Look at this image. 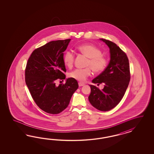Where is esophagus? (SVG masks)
<instances>
[{"mask_svg": "<svg viewBox=\"0 0 154 154\" xmlns=\"http://www.w3.org/2000/svg\"><path fill=\"white\" fill-rule=\"evenodd\" d=\"M84 85H85V84L82 83V82H79V86H84Z\"/></svg>", "mask_w": 154, "mask_h": 154, "instance_id": "obj_1", "label": "esophagus"}]
</instances>
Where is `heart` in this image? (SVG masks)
I'll list each match as a JSON object with an SVG mask.
<instances>
[{
	"instance_id": "obj_1",
	"label": "heart",
	"mask_w": 154,
	"mask_h": 154,
	"mask_svg": "<svg viewBox=\"0 0 154 154\" xmlns=\"http://www.w3.org/2000/svg\"><path fill=\"white\" fill-rule=\"evenodd\" d=\"M77 50L88 57L86 65L88 66L82 69H75L70 72L69 77L84 82L91 75L92 69L95 73H100L106 69L108 64L107 59L102 55L101 50L90 44H82L77 47ZM75 60V54L71 51H66L63 56V61L66 66L70 68L73 66Z\"/></svg>"
}]
</instances>
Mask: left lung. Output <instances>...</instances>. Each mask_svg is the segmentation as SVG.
Instances as JSON below:
<instances>
[{
	"label": "left lung",
	"instance_id": "obj_1",
	"mask_svg": "<svg viewBox=\"0 0 154 154\" xmlns=\"http://www.w3.org/2000/svg\"><path fill=\"white\" fill-rule=\"evenodd\" d=\"M100 39L109 48L111 59L106 69L92 81L98 85L104 83V88L100 90L90 85L89 100L98 110L108 111L116 106L125 93L131 79L130 67L126 54L116 44L105 39Z\"/></svg>",
	"mask_w": 154,
	"mask_h": 154
}]
</instances>
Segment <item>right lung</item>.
Instances as JSON below:
<instances>
[{
  "label": "right lung",
  "instance_id": "right-lung-1",
  "mask_svg": "<svg viewBox=\"0 0 154 154\" xmlns=\"http://www.w3.org/2000/svg\"><path fill=\"white\" fill-rule=\"evenodd\" d=\"M70 39L51 41L33 51L28 59L25 82L36 104L43 111L57 114L68 107L79 84L69 78L64 84L56 86V79H64L63 61Z\"/></svg>",
  "mask_w": 154,
  "mask_h": 154
}]
</instances>
